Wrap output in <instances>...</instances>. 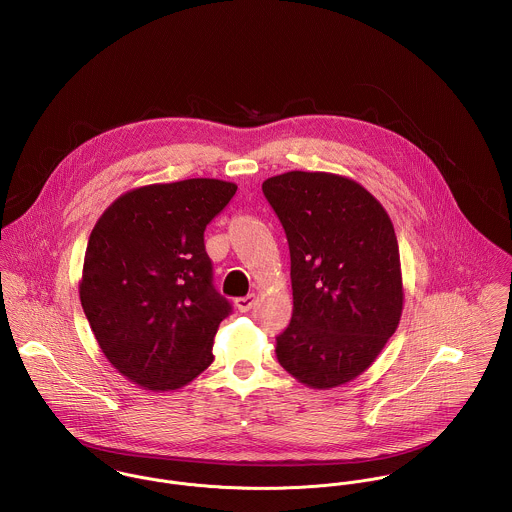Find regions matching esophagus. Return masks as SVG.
Masks as SVG:
<instances>
[{"label":"esophagus","mask_w":512,"mask_h":512,"mask_svg":"<svg viewBox=\"0 0 512 512\" xmlns=\"http://www.w3.org/2000/svg\"><path fill=\"white\" fill-rule=\"evenodd\" d=\"M257 302V296L255 294H247V296H241V298H235V308L239 312H249Z\"/></svg>","instance_id":"obj_1"}]
</instances>
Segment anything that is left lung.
Returning a JSON list of instances; mask_svg holds the SVG:
<instances>
[{"mask_svg": "<svg viewBox=\"0 0 512 512\" xmlns=\"http://www.w3.org/2000/svg\"><path fill=\"white\" fill-rule=\"evenodd\" d=\"M290 249L292 318L277 359L300 383L332 389L361 375L402 312L397 235L379 200L332 172L263 182Z\"/></svg>", "mask_w": 512, "mask_h": 512, "instance_id": "obj_1", "label": "left lung"}]
</instances>
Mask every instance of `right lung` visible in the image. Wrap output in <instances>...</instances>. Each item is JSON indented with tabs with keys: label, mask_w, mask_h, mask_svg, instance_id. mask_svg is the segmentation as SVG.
I'll return each instance as SVG.
<instances>
[{
	"label": "right lung",
	"mask_w": 512,
	"mask_h": 512,
	"mask_svg": "<svg viewBox=\"0 0 512 512\" xmlns=\"http://www.w3.org/2000/svg\"><path fill=\"white\" fill-rule=\"evenodd\" d=\"M235 190L216 178L141 186L92 229L80 302L100 349L135 385L176 391L214 361L231 304L212 284L204 229Z\"/></svg>",
	"instance_id": "right-lung-1"
}]
</instances>
